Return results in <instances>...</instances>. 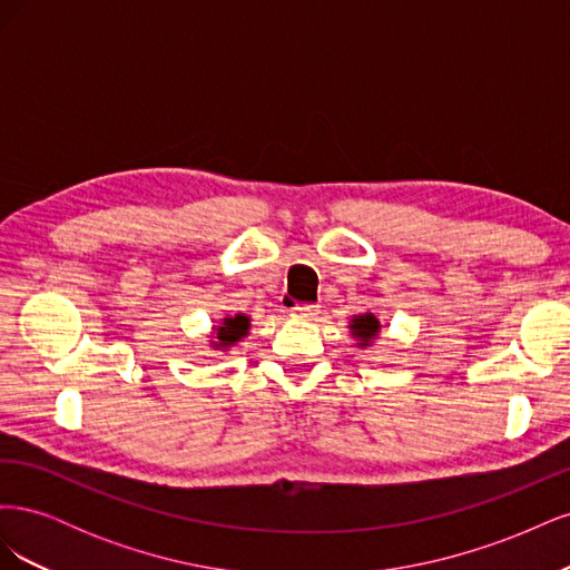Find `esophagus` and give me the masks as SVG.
I'll list each match as a JSON object with an SVG mask.
<instances>
[{
	"label": "esophagus",
	"instance_id": "1",
	"mask_svg": "<svg viewBox=\"0 0 570 570\" xmlns=\"http://www.w3.org/2000/svg\"><path fill=\"white\" fill-rule=\"evenodd\" d=\"M321 314V308L316 304H299L292 308V316L302 318V321H314Z\"/></svg>",
	"mask_w": 570,
	"mask_h": 570
}]
</instances>
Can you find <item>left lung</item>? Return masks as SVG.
I'll return each instance as SVG.
<instances>
[{
	"mask_svg": "<svg viewBox=\"0 0 570 570\" xmlns=\"http://www.w3.org/2000/svg\"><path fill=\"white\" fill-rule=\"evenodd\" d=\"M381 321H377L375 314H358L350 321V333L356 340V347L358 350H368L371 344L381 335Z\"/></svg>",
	"mask_w": 570,
	"mask_h": 570,
	"instance_id": "left-lung-1",
	"label": "left lung"
}]
</instances>
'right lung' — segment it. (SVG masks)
<instances>
[{
  "mask_svg": "<svg viewBox=\"0 0 570 570\" xmlns=\"http://www.w3.org/2000/svg\"><path fill=\"white\" fill-rule=\"evenodd\" d=\"M252 318L247 314H235V316H223L214 327H212V340L209 347L214 352H230L237 342H243L249 335V323Z\"/></svg>",
  "mask_w": 570,
  "mask_h": 570,
  "instance_id": "right-lung-1",
  "label": "right lung"
}]
</instances>
